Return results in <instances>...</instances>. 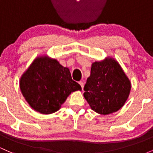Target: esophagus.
Segmentation results:
<instances>
[{"label": "esophagus", "instance_id": "34e87169", "mask_svg": "<svg viewBox=\"0 0 153 153\" xmlns=\"http://www.w3.org/2000/svg\"><path fill=\"white\" fill-rule=\"evenodd\" d=\"M79 85H81V87H82V89H84V82H83L82 81H80L79 82Z\"/></svg>", "mask_w": 153, "mask_h": 153}]
</instances>
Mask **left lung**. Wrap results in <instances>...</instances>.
Returning a JSON list of instances; mask_svg holds the SVG:
<instances>
[{"instance_id":"left-lung-1","label":"left lung","mask_w":153,"mask_h":153,"mask_svg":"<svg viewBox=\"0 0 153 153\" xmlns=\"http://www.w3.org/2000/svg\"><path fill=\"white\" fill-rule=\"evenodd\" d=\"M131 88V82L119 63L108 57L92 63L84 97L93 111L106 115L123 107Z\"/></svg>"}]
</instances>
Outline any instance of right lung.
<instances>
[{"label": "right lung", "instance_id": "right-lung-1", "mask_svg": "<svg viewBox=\"0 0 153 153\" xmlns=\"http://www.w3.org/2000/svg\"><path fill=\"white\" fill-rule=\"evenodd\" d=\"M19 88L30 107L44 114L58 111L72 92L82 90L69 68L45 55L37 57L22 74Z\"/></svg>", "mask_w": 153, "mask_h": 153}]
</instances>
